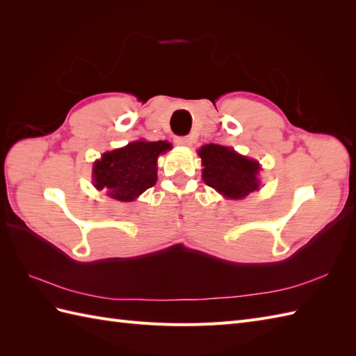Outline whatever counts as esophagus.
<instances>
[{
    "label": "esophagus",
    "mask_w": 356,
    "mask_h": 356,
    "mask_svg": "<svg viewBox=\"0 0 356 356\" xmlns=\"http://www.w3.org/2000/svg\"><path fill=\"white\" fill-rule=\"evenodd\" d=\"M174 142L177 143V145H182V147H190L191 145V139L186 138V136H177Z\"/></svg>",
    "instance_id": "1"
}]
</instances>
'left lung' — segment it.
Returning a JSON list of instances; mask_svg holds the SVG:
<instances>
[{
    "mask_svg": "<svg viewBox=\"0 0 356 356\" xmlns=\"http://www.w3.org/2000/svg\"><path fill=\"white\" fill-rule=\"evenodd\" d=\"M202 179L208 186L232 200H240L260 188V165L229 147L208 143L199 149Z\"/></svg>",
    "mask_w": 356,
    "mask_h": 356,
    "instance_id": "obj_1",
    "label": "left lung"
}]
</instances>
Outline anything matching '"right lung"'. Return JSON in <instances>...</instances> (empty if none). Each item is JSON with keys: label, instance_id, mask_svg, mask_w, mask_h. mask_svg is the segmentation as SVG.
Wrapping results in <instances>:
<instances>
[{"label": "right lung", "instance_id": "right-lung-1", "mask_svg": "<svg viewBox=\"0 0 356 356\" xmlns=\"http://www.w3.org/2000/svg\"><path fill=\"white\" fill-rule=\"evenodd\" d=\"M171 149L166 140H136L127 147L104 153L93 165L97 190L119 202H133L157 180V157Z\"/></svg>", "mask_w": 356, "mask_h": 356}]
</instances>
